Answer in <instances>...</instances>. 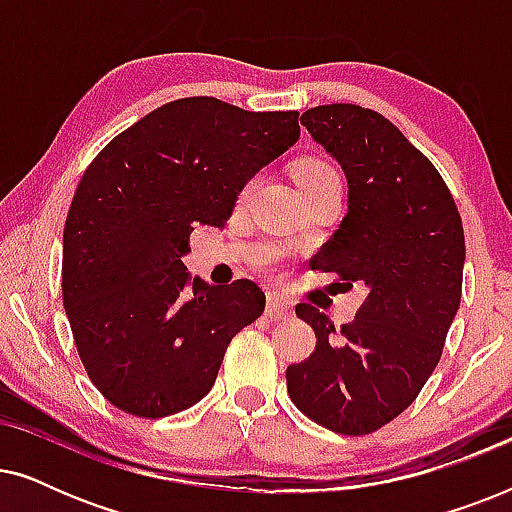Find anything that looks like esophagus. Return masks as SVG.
Wrapping results in <instances>:
<instances>
[{
    "label": "esophagus",
    "mask_w": 512,
    "mask_h": 512,
    "mask_svg": "<svg viewBox=\"0 0 512 512\" xmlns=\"http://www.w3.org/2000/svg\"><path fill=\"white\" fill-rule=\"evenodd\" d=\"M265 314H268L272 321L289 319L291 317V303L284 296H279V293H270V296H268V307H265Z\"/></svg>",
    "instance_id": "esophagus-1"
}]
</instances>
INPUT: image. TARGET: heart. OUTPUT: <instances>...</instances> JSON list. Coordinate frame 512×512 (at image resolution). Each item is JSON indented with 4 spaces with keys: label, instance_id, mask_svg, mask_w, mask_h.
Listing matches in <instances>:
<instances>
[{
    "label": "heart",
    "instance_id": "obj_1",
    "mask_svg": "<svg viewBox=\"0 0 512 512\" xmlns=\"http://www.w3.org/2000/svg\"><path fill=\"white\" fill-rule=\"evenodd\" d=\"M333 170L331 167H328L326 163H321V160H300V163L296 165V170H293V174H296V181H298V186H303V184H307V181H314V179H319V177H326V174H331ZM254 184H256V179H251L247 186H244V193H249L251 188H254ZM272 261V256H265L263 258V263H270Z\"/></svg>",
    "mask_w": 512,
    "mask_h": 512
}]
</instances>
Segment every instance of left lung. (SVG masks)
<instances>
[{
    "mask_svg": "<svg viewBox=\"0 0 512 512\" xmlns=\"http://www.w3.org/2000/svg\"><path fill=\"white\" fill-rule=\"evenodd\" d=\"M300 123L349 184L347 216L310 265L368 296L340 328L317 307H296L317 347L286 368V387L312 422L366 436L401 415L438 366L461 300L464 226L431 160L382 114L321 104Z\"/></svg>",
    "mask_w": 512,
    "mask_h": 512,
    "instance_id": "left-lung-1",
    "label": "left lung"
}]
</instances>
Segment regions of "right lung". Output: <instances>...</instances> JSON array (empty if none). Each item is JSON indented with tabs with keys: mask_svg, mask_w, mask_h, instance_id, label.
I'll list each match as a JSON object with an SVG mask.
<instances>
[{
	"mask_svg": "<svg viewBox=\"0 0 512 512\" xmlns=\"http://www.w3.org/2000/svg\"><path fill=\"white\" fill-rule=\"evenodd\" d=\"M298 111L216 97L153 109L97 153L62 235V303L90 382L158 419L212 389L230 340L265 310L249 279L209 286L181 256L195 223L221 228L244 184L298 142Z\"/></svg>",
	"mask_w": 512,
	"mask_h": 512,
	"instance_id": "obj_1",
	"label": "right lung"
}]
</instances>
